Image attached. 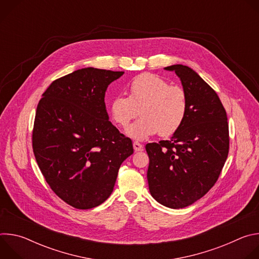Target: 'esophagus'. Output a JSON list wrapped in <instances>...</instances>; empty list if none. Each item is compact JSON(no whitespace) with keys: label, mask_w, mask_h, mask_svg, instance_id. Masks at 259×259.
Instances as JSON below:
<instances>
[{"label":"esophagus","mask_w":259,"mask_h":259,"mask_svg":"<svg viewBox=\"0 0 259 259\" xmlns=\"http://www.w3.org/2000/svg\"><path fill=\"white\" fill-rule=\"evenodd\" d=\"M133 147L135 152H140L143 150V145L141 143H139L138 141H134L133 142Z\"/></svg>","instance_id":"esophagus-1"}]
</instances>
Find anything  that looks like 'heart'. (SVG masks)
I'll use <instances>...</instances> for the list:
<instances>
[{"label": "heart", "mask_w": 259, "mask_h": 259, "mask_svg": "<svg viewBox=\"0 0 259 259\" xmlns=\"http://www.w3.org/2000/svg\"><path fill=\"white\" fill-rule=\"evenodd\" d=\"M128 89L129 96L117 95L109 105L110 117L122 128L141 114L127 129V135L136 140H145L158 132L168 137L182 126L189 102L181 87L170 85L155 73L144 72L131 81Z\"/></svg>", "instance_id": "1"}]
</instances>
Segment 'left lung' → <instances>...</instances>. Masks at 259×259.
I'll return each mask as SVG.
<instances>
[{
  "label": "left lung",
  "instance_id": "left-lung-1",
  "mask_svg": "<svg viewBox=\"0 0 259 259\" xmlns=\"http://www.w3.org/2000/svg\"><path fill=\"white\" fill-rule=\"evenodd\" d=\"M165 69L179 77L188 96V115L169 140L145 145L147 181L156 201L179 209L201 199L217 181L229 155V124L218 95L195 70L182 64Z\"/></svg>",
  "mask_w": 259,
  "mask_h": 259
}]
</instances>
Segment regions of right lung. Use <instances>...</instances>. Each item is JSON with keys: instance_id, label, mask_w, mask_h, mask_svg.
<instances>
[{"instance_id": "right-lung-1", "label": "right lung", "mask_w": 259, "mask_h": 259, "mask_svg": "<svg viewBox=\"0 0 259 259\" xmlns=\"http://www.w3.org/2000/svg\"><path fill=\"white\" fill-rule=\"evenodd\" d=\"M124 71L86 67L51 83L38 103L32 129L35 161L66 204L91 209L114 191L130 138L108 121L104 95Z\"/></svg>"}]
</instances>
